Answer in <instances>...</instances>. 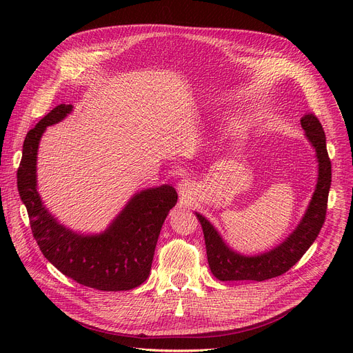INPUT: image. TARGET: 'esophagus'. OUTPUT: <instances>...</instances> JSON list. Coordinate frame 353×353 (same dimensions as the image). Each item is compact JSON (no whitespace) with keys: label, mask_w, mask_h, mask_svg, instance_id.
<instances>
[{"label":"esophagus","mask_w":353,"mask_h":353,"mask_svg":"<svg viewBox=\"0 0 353 353\" xmlns=\"http://www.w3.org/2000/svg\"><path fill=\"white\" fill-rule=\"evenodd\" d=\"M196 190V183H193L189 179H183L177 184V192L183 199H189Z\"/></svg>","instance_id":"obj_1"}]
</instances>
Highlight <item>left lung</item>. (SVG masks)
Instances as JSON below:
<instances>
[{"label":"left lung","mask_w":353,"mask_h":353,"mask_svg":"<svg viewBox=\"0 0 353 353\" xmlns=\"http://www.w3.org/2000/svg\"><path fill=\"white\" fill-rule=\"evenodd\" d=\"M307 141L316 152L318 180L316 188L305 210L303 217L294 230L273 249L248 256L233 250L210 221L197 212L203 234H205L208 262L212 273L221 282L228 281H268L288 272L316 240L326 216L327 196L332 181V165L326 150L323 127L313 114L301 119Z\"/></svg>","instance_id":"1"}]
</instances>
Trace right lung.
<instances>
[{"label": "right lung", "mask_w": 353, "mask_h": 353, "mask_svg": "<svg viewBox=\"0 0 353 353\" xmlns=\"http://www.w3.org/2000/svg\"><path fill=\"white\" fill-rule=\"evenodd\" d=\"M71 111V104L52 108L24 140L17 186L34 239L47 261L77 283L104 292L134 289L150 274L157 239L167 214L176 206L177 193L170 184L134 193L101 233L84 234L61 225L37 190V154L46 128Z\"/></svg>", "instance_id": "right-lung-1"}]
</instances>
